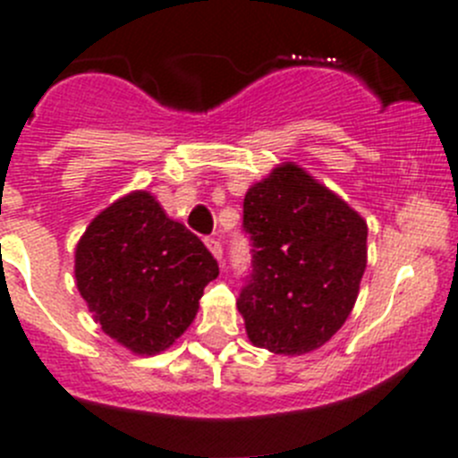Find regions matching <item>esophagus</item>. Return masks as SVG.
Here are the masks:
<instances>
[{
    "instance_id": "obj_1",
    "label": "esophagus",
    "mask_w": 458,
    "mask_h": 458,
    "mask_svg": "<svg viewBox=\"0 0 458 458\" xmlns=\"http://www.w3.org/2000/svg\"><path fill=\"white\" fill-rule=\"evenodd\" d=\"M206 246H208V250L212 252V257L216 259V261H221V257H224V250H221V242L219 239H206Z\"/></svg>"
}]
</instances>
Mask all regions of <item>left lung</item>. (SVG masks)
<instances>
[{
  "mask_svg": "<svg viewBox=\"0 0 458 458\" xmlns=\"http://www.w3.org/2000/svg\"><path fill=\"white\" fill-rule=\"evenodd\" d=\"M250 284L237 308L252 345L284 357L321 348L352 312L368 263V224L306 168L284 161L243 199Z\"/></svg>",
  "mask_w": 458,
  "mask_h": 458,
  "instance_id": "1",
  "label": "left lung"
}]
</instances>
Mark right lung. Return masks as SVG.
<instances>
[{
  "instance_id": "add662e5",
  "label": "right lung",
  "mask_w": 458,
  "mask_h": 458,
  "mask_svg": "<svg viewBox=\"0 0 458 458\" xmlns=\"http://www.w3.org/2000/svg\"><path fill=\"white\" fill-rule=\"evenodd\" d=\"M219 266L201 239L170 219L157 197L132 191L88 224L75 248V281L101 330L155 357L191 327Z\"/></svg>"
}]
</instances>
